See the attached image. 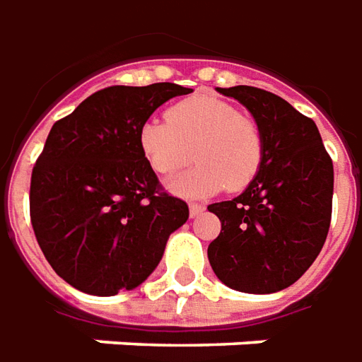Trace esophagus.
<instances>
[{
    "instance_id": "34e87169",
    "label": "esophagus",
    "mask_w": 362,
    "mask_h": 362,
    "mask_svg": "<svg viewBox=\"0 0 362 362\" xmlns=\"http://www.w3.org/2000/svg\"><path fill=\"white\" fill-rule=\"evenodd\" d=\"M202 212H204V206H202V204H197V202H191V204H189V214H191V218L199 216Z\"/></svg>"
}]
</instances>
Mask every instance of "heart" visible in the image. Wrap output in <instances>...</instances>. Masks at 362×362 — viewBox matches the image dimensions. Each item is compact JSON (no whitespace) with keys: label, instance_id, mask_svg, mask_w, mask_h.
Segmentation results:
<instances>
[{"label":"heart","instance_id":"obj_1","mask_svg":"<svg viewBox=\"0 0 362 362\" xmlns=\"http://www.w3.org/2000/svg\"><path fill=\"white\" fill-rule=\"evenodd\" d=\"M138 146L161 177L175 175L193 158L199 161L169 183L173 193L187 199L210 197L224 187L232 193L243 191L257 177L265 158V138L257 122L210 95L171 105L165 122H144L138 130Z\"/></svg>","mask_w":362,"mask_h":362}]
</instances>
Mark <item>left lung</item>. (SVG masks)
Listing matches in <instances>:
<instances>
[{"label":"left lung","instance_id":"obj_1","mask_svg":"<svg viewBox=\"0 0 362 362\" xmlns=\"http://www.w3.org/2000/svg\"><path fill=\"white\" fill-rule=\"evenodd\" d=\"M218 91L253 115L265 138V158L240 197L209 206L222 222L209 245L210 267L234 291H283L324 247L332 222V158L316 122L283 97L250 86Z\"/></svg>","mask_w":362,"mask_h":362}]
</instances>
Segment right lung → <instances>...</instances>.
<instances>
[{
	"mask_svg": "<svg viewBox=\"0 0 362 362\" xmlns=\"http://www.w3.org/2000/svg\"><path fill=\"white\" fill-rule=\"evenodd\" d=\"M193 89L112 86L56 120L30 175V224L50 267L87 294L132 291L158 267L185 201L161 189L138 146L160 105Z\"/></svg>",
	"mask_w": 362,
	"mask_h": 362,
	"instance_id": "obj_1",
	"label": "right lung"
}]
</instances>
